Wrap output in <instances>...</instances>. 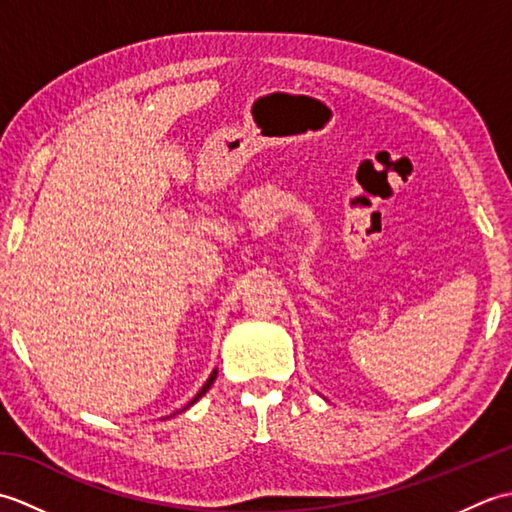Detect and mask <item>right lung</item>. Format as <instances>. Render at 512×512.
I'll list each match as a JSON object with an SVG mask.
<instances>
[{
  "instance_id": "obj_1",
  "label": "right lung",
  "mask_w": 512,
  "mask_h": 512,
  "mask_svg": "<svg viewBox=\"0 0 512 512\" xmlns=\"http://www.w3.org/2000/svg\"><path fill=\"white\" fill-rule=\"evenodd\" d=\"M215 376H217V372H213V374H211V378H209V380H206V383H204V387H202V389L198 391V396H195V398H193V400L189 402V405H193V402H198V400H200V398H202V396L206 394V391H209V387L213 385V380H215Z\"/></svg>"
}]
</instances>
